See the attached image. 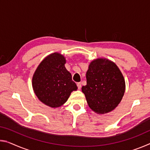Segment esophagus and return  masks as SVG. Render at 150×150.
<instances>
[{
  "label": "esophagus",
  "instance_id": "obj_1",
  "mask_svg": "<svg viewBox=\"0 0 150 150\" xmlns=\"http://www.w3.org/2000/svg\"><path fill=\"white\" fill-rule=\"evenodd\" d=\"M77 87H78V88L79 89H81V83H77Z\"/></svg>",
  "mask_w": 150,
  "mask_h": 150
}]
</instances>
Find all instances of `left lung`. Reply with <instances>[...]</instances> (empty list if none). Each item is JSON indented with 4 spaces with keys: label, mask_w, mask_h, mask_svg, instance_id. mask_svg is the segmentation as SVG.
Masks as SVG:
<instances>
[{
    "label": "left lung",
    "mask_w": 150,
    "mask_h": 150,
    "mask_svg": "<svg viewBox=\"0 0 150 150\" xmlns=\"http://www.w3.org/2000/svg\"><path fill=\"white\" fill-rule=\"evenodd\" d=\"M86 78L87 85L81 88L91 110L105 114L120 103L125 92V81L115 63L102 58L93 60Z\"/></svg>",
    "instance_id": "8db88e82"
}]
</instances>
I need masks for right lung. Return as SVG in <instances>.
Instances as JSON below:
<instances>
[{
	"label": "right lung",
	"instance_id": "1",
	"mask_svg": "<svg viewBox=\"0 0 150 150\" xmlns=\"http://www.w3.org/2000/svg\"><path fill=\"white\" fill-rule=\"evenodd\" d=\"M65 57L58 53L48 55L38 67L32 87L40 101L52 108L63 105L73 91L77 89L71 73L65 67Z\"/></svg>",
	"mask_w": 150,
	"mask_h": 150
}]
</instances>
